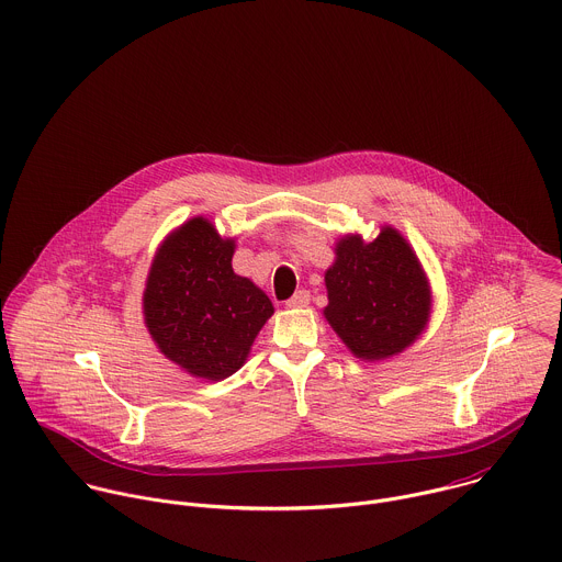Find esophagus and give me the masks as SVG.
I'll return each mask as SVG.
<instances>
[{
	"mask_svg": "<svg viewBox=\"0 0 562 562\" xmlns=\"http://www.w3.org/2000/svg\"><path fill=\"white\" fill-rule=\"evenodd\" d=\"M285 305L292 307V310H296V307H307V305H310V292H307V290H299L292 299L285 301Z\"/></svg>",
	"mask_w": 562,
	"mask_h": 562,
	"instance_id": "1",
	"label": "esophagus"
}]
</instances>
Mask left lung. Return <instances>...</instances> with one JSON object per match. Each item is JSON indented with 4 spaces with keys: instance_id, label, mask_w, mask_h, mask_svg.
<instances>
[{
    "instance_id": "8db88e82",
    "label": "left lung",
    "mask_w": 562,
    "mask_h": 562,
    "mask_svg": "<svg viewBox=\"0 0 562 562\" xmlns=\"http://www.w3.org/2000/svg\"><path fill=\"white\" fill-rule=\"evenodd\" d=\"M325 272L327 323L356 358L384 360L417 340L430 314V285L408 241L384 226L373 241L345 235Z\"/></svg>"
}]
</instances>
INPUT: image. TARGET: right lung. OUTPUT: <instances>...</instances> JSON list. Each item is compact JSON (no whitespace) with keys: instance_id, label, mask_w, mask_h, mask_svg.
<instances>
[{"instance_id":"1","label":"right lung","mask_w":562,"mask_h":562,"mask_svg":"<svg viewBox=\"0 0 562 562\" xmlns=\"http://www.w3.org/2000/svg\"><path fill=\"white\" fill-rule=\"evenodd\" d=\"M233 252L235 239L193 217L158 248L143 294L145 325L158 349L191 375L215 382L246 362L274 314L266 292L235 274Z\"/></svg>"}]
</instances>
